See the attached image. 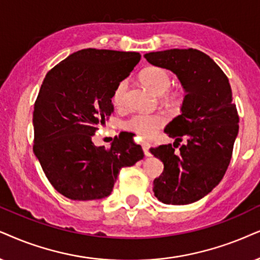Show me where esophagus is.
<instances>
[{"mask_svg": "<svg viewBox=\"0 0 260 260\" xmlns=\"http://www.w3.org/2000/svg\"><path fill=\"white\" fill-rule=\"evenodd\" d=\"M141 147H143L144 153H145L146 156H149V147H150L149 143H147V141H145V140H143V141H141Z\"/></svg>", "mask_w": 260, "mask_h": 260, "instance_id": "34e87169", "label": "esophagus"}]
</instances>
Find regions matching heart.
<instances>
[{
  "mask_svg": "<svg viewBox=\"0 0 260 260\" xmlns=\"http://www.w3.org/2000/svg\"><path fill=\"white\" fill-rule=\"evenodd\" d=\"M141 80L154 93L163 94L172 87L173 79L168 71L160 67H149L141 74ZM128 90L127 80L120 81L115 87L113 102L116 107H122L126 103ZM166 122V117L160 114L137 113L123 122L124 129L141 137H152L157 129Z\"/></svg>",
  "mask_w": 260,
  "mask_h": 260,
  "instance_id": "b5f03b06",
  "label": "heart"
}]
</instances>
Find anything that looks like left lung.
Listing matches in <instances>:
<instances>
[{"instance_id": "8db88e82", "label": "left lung", "mask_w": 260, "mask_h": 260, "mask_svg": "<svg viewBox=\"0 0 260 260\" xmlns=\"http://www.w3.org/2000/svg\"><path fill=\"white\" fill-rule=\"evenodd\" d=\"M144 57L176 74L186 91L181 114L164 132L175 138V143L185 138L187 144L180 152L172 144L150 149L164 164L163 173L153 181L154 196L164 204L194 203L218 185L231 163L239 132L231 84L218 64L197 49H170Z\"/></svg>"}]
</instances>
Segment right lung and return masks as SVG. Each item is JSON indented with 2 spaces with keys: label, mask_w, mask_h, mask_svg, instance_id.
<instances>
[{
  "label": "right lung",
  "mask_w": 260,
  "mask_h": 260,
  "mask_svg": "<svg viewBox=\"0 0 260 260\" xmlns=\"http://www.w3.org/2000/svg\"><path fill=\"white\" fill-rule=\"evenodd\" d=\"M139 52L83 49L45 75L35 103L34 152L52 187L72 200L106 198L121 168L144 158L131 136L109 149L92 136L114 111L116 85L140 61Z\"/></svg>",
  "instance_id": "1"
}]
</instances>
